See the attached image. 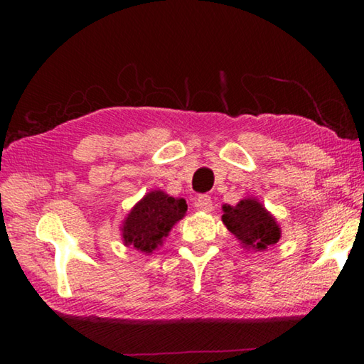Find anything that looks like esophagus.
Instances as JSON below:
<instances>
[{"label": "esophagus", "mask_w": 364, "mask_h": 364, "mask_svg": "<svg viewBox=\"0 0 364 364\" xmlns=\"http://www.w3.org/2000/svg\"><path fill=\"white\" fill-rule=\"evenodd\" d=\"M196 207L199 208V210L210 212L212 210V199H210V196H207V194L197 196L196 197Z\"/></svg>", "instance_id": "1"}]
</instances>
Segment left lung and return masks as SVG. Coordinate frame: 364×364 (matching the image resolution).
I'll list each match as a JSON object with an SVG mask.
<instances>
[{
	"mask_svg": "<svg viewBox=\"0 0 364 364\" xmlns=\"http://www.w3.org/2000/svg\"><path fill=\"white\" fill-rule=\"evenodd\" d=\"M221 218L228 230L249 249L264 250L281 237L278 223L255 199H244L236 207L223 205Z\"/></svg>",
	"mask_w": 364,
	"mask_h": 364,
	"instance_id": "obj_1",
	"label": "left lung"
}]
</instances>
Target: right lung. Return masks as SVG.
Here are the masks:
<instances>
[{
  "label": "right lung",
  "instance_id": "add662e5",
  "mask_svg": "<svg viewBox=\"0 0 364 364\" xmlns=\"http://www.w3.org/2000/svg\"><path fill=\"white\" fill-rule=\"evenodd\" d=\"M186 210L188 205L184 199H175L162 191H152L128 213L122 228L123 242L149 254L162 244L171 226L184 217Z\"/></svg>",
  "mask_w": 364,
  "mask_h": 364
}]
</instances>
